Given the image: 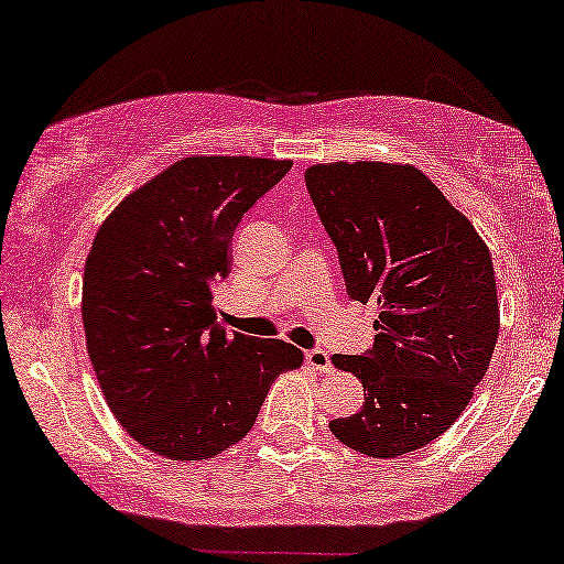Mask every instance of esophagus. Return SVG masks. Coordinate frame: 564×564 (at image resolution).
Instances as JSON below:
<instances>
[{
	"instance_id": "1",
	"label": "esophagus",
	"mask_w": 564,
	"mask_h": 564,
	"mask_svg": "<svg viewBox=\"0 0 564 564\" xmlns=\"http://www.w3.org/2000/svg\"><path fill=\"white\" fill-rule=\"evenodd\" d=\"M305 361H307V367L315 369V372H330L328 351H323V349L305 351Z\"/></svg>"
}]
</instances>
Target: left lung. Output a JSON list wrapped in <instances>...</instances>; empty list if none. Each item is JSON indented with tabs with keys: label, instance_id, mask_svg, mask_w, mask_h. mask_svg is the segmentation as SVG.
<instances>
[{
	"label": "left lung",
	"instance_id": "left-lung-1",
	"mask_svg": "<svg viewBox=\"0 0 564 564\" xmlns=\"http://www.w3.org/2000/svg\"><path fill=\"white\" fill-rule=\"evenodd\" d=\"M305 184L349 295L380 305L367 357H330L359 377L365 405L328 429L375 459L421 449L459 419L496 351L488 243L413 164H313Z\"/></svg>",
	"mask_w": 564,
	"mask_h": 564
}]
</instances>
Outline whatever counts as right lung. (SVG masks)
<instances>
[{"instance_id": "right-lung-1", "label": "right lung", "mask_w": 564, "mask_h": 564, "mask_svg": "<svg viewBox=\"0 0 564 564\" xmlns=\"http://www.w3.org/2000/svg\"><path fill=\"white\" fill-rule=\"evenodd\" d=\"M292 161L187 156L122 199L84 264L82 321L97 382L122 429L176 462L249 434L269 388L303 365L280 338L226 334L213 288L243 213Z\"/></svg>"}]
</instances>
